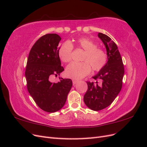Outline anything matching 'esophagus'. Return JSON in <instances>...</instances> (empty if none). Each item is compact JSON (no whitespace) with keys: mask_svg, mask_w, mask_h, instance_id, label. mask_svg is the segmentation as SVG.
<instances>
[{"mask_svg":"<svg viewBox=\"0 0 147 147\" xmlns=\"http://www.w3.org/2000/svg\"><path fill=\"white\" fill-rule=\"evenodd\" d=\"M78 82V80H76V79H73V85H75Z\"/></svg>","mask_w":147,"mask_h":147,"instance_id":"esophagus-1","label":"esophagus"}]
</instances>
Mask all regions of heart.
<instances>
[{"label":"heart","instance_id":"obj_1","mask_svg":"<svg viewBox=\"0 0 147 147\" xmlns=\"http://www.w3.org/2000/svg\"><path fill=\"white\" fill-rule=\"evenodd\" d=\"M76 44L85 51L82 62L71 63L66 68V75L68 78L80 79L90 73L92 67L94 71H99L105 67L107 62L106 51L99 48L91 39L82 37L76 41ZM73 46L69 41H66L58 49V55L65 63L69 62L72 58Z\"/></svg>","mask_w":147,"mask_h":147}]
</instances>
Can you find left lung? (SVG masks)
I'll return each mask as SVG.
<instances>
[{
    "mask_svg": "<svg viewBox=\"0 0 147 147\" xmlns=\"http://www.w3.org/2000/svg\"><path fill=\"white\" fill-rule=\"evenodd\" d=\"M98 37L105 45L107 62L99 73L93 77L98 82L87 81L88 89L84 94V101L90 109L98 111L111 105L120 93L124 76V66L117 45L109 36L98 33Z\"/></svg>",
    "mask_w": 147,
    "mask_h": 147,
    "instance_id": "8db88e82",
    "label": "left lung"
}]
</instances>
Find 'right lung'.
<instances>
[{"label":"right lung","instance_id":"right-lung-1","mask_svg":"<svg viewBox=\"0 0 147 147\" xmlns=\"http://www.w3.org/2000/svg\"><path fill=\"white\" fill-rule=\"evenodd\" d=\"M61 38L56 34L40 37L32 46L28 57L25 76L28 92L37 106L47 112H55L63 107L73 86L71 79L59 78L51 82L53 76L64 71L58 55Z\"/></svg>","mask_w":147,"mask_h":147}]
</instances>
